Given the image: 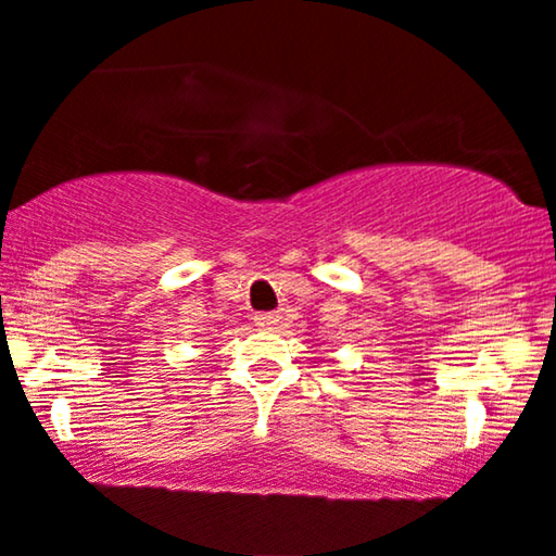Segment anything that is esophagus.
<instances>
[{
  "mask_svg": "<svg viewBox=\"0 0 556 556\" xmlns=\"http://www.w3.org/2000/svg\"><path fill=\"white\" fill-rule=\"evenodd\" d=\"M253 320H256L258 329H274V326L282 320V316H279V313H258V316Z\"/></svg>",
  "mask_w": 556,
  "mask_h": 556,
  "instance_id": "34e87169",
  "label": "esophagus"
}]
</instances>
